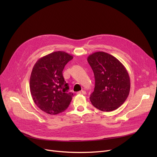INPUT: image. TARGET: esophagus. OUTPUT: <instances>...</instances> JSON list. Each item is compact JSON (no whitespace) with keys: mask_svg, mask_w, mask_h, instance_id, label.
I'll use <instances>...</instances> for the list:
<instances>
[{"mask_svg":"<svg viewBox=\"0 0 157 157\" xmlns=\"http://www.w3.org/2000/svg\"><path fill=\"white\" fill-rule=\"evenodd\" d=\"M85 94H86L85 90H81V91H79V92H77V94H83V95H85Z\"/></svg>","mask_w":157,"mask_h":157,"instance_id":"esophagus-1","label":"esophagus"}]
</instances>
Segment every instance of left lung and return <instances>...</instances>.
Wrapping results in <instances>:
<instances>
[{
	"label": "left lung",
	"mask_w": 157,
	"mask_h": 157,
	"mask_svg": "<svg viewBox=\"0 0 157 157\" xmlns=\"http://www.w3.org/2000/svg\"><path fill=\"white\" fill-rule=\"evenodd\" d=\"M95 77L94 91L90 100L92 105L102 111L117 109L128 96L130 81L123 64L113 56L98 52L88 57Z\"/></svg>",
	"instance_id": "8db88e82"
}]
</instances>
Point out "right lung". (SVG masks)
<instances>
[{
    "label": "right lung",
    "instance_id": "add662e5",
    "mask_svg": "<svg viewBox=\"0 0 157 157\" xmlns=\"http://www.w3.org/2000/svg\"><path fill=\"white\" fill-rule=\"evenodd\" d=\"M73 56L64 52H55L41 58L33 67L30 90L38 108L49 114H57L67 109L74 94L69 92L62 71Z\"/></svg>",
    "mask_w": 157,
    "mask_h": 157
}]
</instances>
